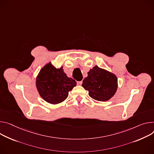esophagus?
<instances>
[{"label": "esophagus", "mask_w": 154, "mask_h": 154, "mask_svg": "<svg viewBox=\"0 0 154 154\" xmlns=\"http://www.w3.org/2000/svg\"><path fill=\"white\" fill-rule=\"evenodd\" d=\"M82 84V81L77 82V85H81Z\"/></svg>", "instance_id": "1"}]
</instances>
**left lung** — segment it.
<instances>
[{
	"label": "left lung",
	"mask_w": 154,
	"mask_h": 154,
	"mask_svg": "<svg viewBox=\"0 0 154 154\" xmlns=\"http://www.w3.org/2000/svg\"><path fill=\"white\" fill-rule=\"evenodd\" d=\"M117 82V77L115 74L95 66L90 70L82 85L88 91V94L91 98L99 101H106L116 93Z\"/></svg>",
	"instance_id": "obj_1"
}]
</instances>
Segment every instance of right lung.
I'll return each mask as SVG.
<instances>
[{
    "label": "right lung",
    "mask_w": 154,
    "mask_h": 154,
    "mask_svg": "<svg viewBox=\"0 0 154 154\" xmlns=\"http://www.w3.org/2000/svg\"><path fill=\"white\" fill-rule=\"evenodd\" d=\"M76 85L75 80L64 73L63 67L57 69L51 63L41 69L36 79V87L40 96L52 104L63 102L69 91Z\"/></svg>",
    "instance_id": "add662e5"
}]
</instances>
